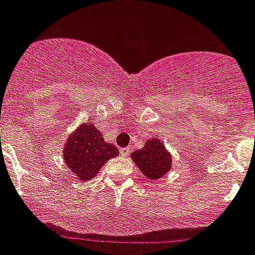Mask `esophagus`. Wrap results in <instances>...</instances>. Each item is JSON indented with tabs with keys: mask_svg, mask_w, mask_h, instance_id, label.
<instances>
[{
	"mask_svg": "<svg viewBox=\"0 0 255 255\" xmlns=\"http://www.w3.org/2000/svg\"><path fill=\"white\" fill-rule=\"evenodd\" d=\"M119 151H121V155H123V156H127V155L130 152V149H128V147H122Z\"/></svg>",
	"mask_w": 255,
	"mask_h": 255,
	"instance_id": "obj_1",
	"label": "esophagus"
}]
</instances>
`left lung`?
<instances>
[{
    "instance_id": "1",
    "label": "left lung",
    "mask_w": 255,
    "mask_h": 255,
    "mask_svg": "<svg viewBox=\"0 0 255 255\" xmlns=\"http://www.w3.org/2000/svg\"><path fill=\"white\" fill-rule=\"evenodd\" d=\"M132 159L141 172L146 177H149L150 180H156L164 176L172 164L170 155L156 138H152L146 143L145 147L134 151L132 154Z\"/></svg>"
}]
</instances>
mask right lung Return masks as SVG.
Returning a JSON list of instances; mask_svg holds the SVG:
<instances>
[{
	"label": "right lung",
	"mask_w": 255,
	"mask_h": 255,
	"mask_svg": "<svg viewBox=\"0 0 255 255\" xmlns=\"http://www.w3.org/2000/svg\"><path fill=\"white\" fill-rule=\"evenodd\" d=\"M118 155V149L113 143H106L91 123L82 125L68 138L64 149L66 165L82 181L94 178L106 161Z\"/></svg>",
	"instance_id": "1"
}]
</instances>
